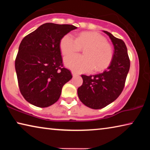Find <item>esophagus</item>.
<instances>
[{
  "label": "esophagus",
  "mask_w": 150,
  "mask_h": 150,
  "mask_svg": "<svg viewBox=\"0 0 150 150\" xmlns=\"http://www.w3.org/2000/svg\"><path fill=\"white\" fill-rule=\"evenodd\" d=\"M71 73H72V75H73V76H76V75H78L77 73H76V72H75V71H72Z\"/></svg>",
  "instance_id": "1"
}]
</instances>
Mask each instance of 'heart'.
Listing matches in <instances>:
<instances>
[{
    "instance_id": "obj_1",
    "label": "heart",
    "mask_w": 150,
    "mask_h": 150,
    "mask_svg": "<svg viewBox=\"0 0 150 150\" xmlns=\"http://www.w3.org/2000/svg\"><path fill=\"white\" fill-rule=\"evenodd\" d=\"M61 52L69 55L85 49L83 57L74 55L65 58L66 67L76 72L87 73L95 69L100 71L107 68L112 60L110 44L102 35L96 32H81L75 38L71 34H65L60 40Z\"/></svg>"
}]
</instances>
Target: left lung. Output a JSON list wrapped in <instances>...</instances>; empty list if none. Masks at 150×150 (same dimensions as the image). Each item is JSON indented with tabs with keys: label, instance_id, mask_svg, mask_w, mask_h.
Returning <instances> with one entry per match:
<instances>
[{
	"label": "left lung",
	"instance_id": "1",
	"mask_svg": "<svg viewBox=\"0 0 150 150\" xmlns=\"http://www.w3.org/2000/svg\"><path fill=\"white\" fill-rule=\"evenodd\" d=\"M112 42L114 54L107 69L101 73L87 76L81 75L83 85L78 88L80 100L93 109H100L112 103L120 95L125 85L130 62L123 40L103 31Z\"/></svg>",
	"mask_w": 150,
	"mask_h": 150
}]
</instances>
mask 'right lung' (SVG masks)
Segmentation results:
<instances>
[{
    "instance_id": "right-lung-1",
    "label": "right lung",
    "mask_w": 150,
    "mask_h": 150,
    "mask_svg": "<svg viewBox=\"0 0 150 150\" xmlns=\"http://www.w3.org/2000/svg\"><path fill=\"white\" fill-rule=\"evenodd\" d=\"M76 28L70 24L45 23L22 40L15 69L20 93L32 105L44 108L56 103L63 86L72 78L63 67L59 43Z\"/></svg>"
}]
</instances>
